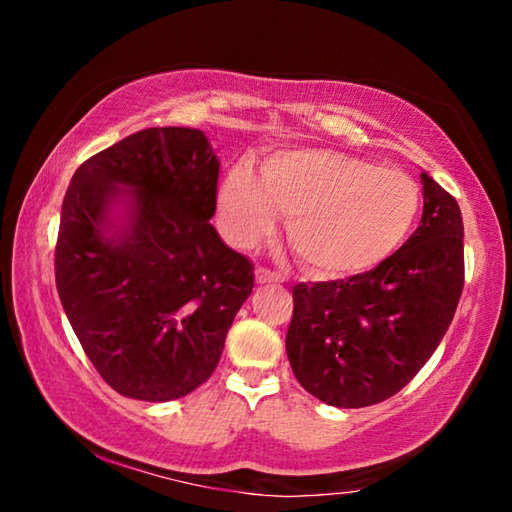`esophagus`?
<instances>
[{"label":"esophagus","instance_id":"obj_1","mask_svg":"<svg viewBox=\"0 0 512 512\" xmlns=\"http://www.w3.org/2000/svg\"><path fill=\"white\" fill-rule=\"evenodd\" d=\"M255 280L257 284H271V282H284V275L271 271V268L266 266H257L255 268Z\"/></svg>","mask_w":512,"mask_h":512}]
</instances>
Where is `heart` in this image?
Instances as JSON below:
<instances>
[{"label": "heart", "mask_w": 512, "mask_h": 512, "mask_svg": "<svg viewBox=\"0 0 512 512\" xmlns=\"http://www.w3.org/2000/svg\"><path fill=\"white\" fill-rule=\"evenodd\" d=\"M420 187L397 169L332 149L280 151L262 164L230 169L219 212L235 244L268 235L287 214V239L309 271L345 277L370 271L409 237L420 212Z\"/></svg>", "instance_id": "b5f03b06"}]
</instances>
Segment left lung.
Masks as SVG:
<instances>
[{
    "label": "left lung",
    "mask_w": 512,
    "mask_h": 512,
    "mask_svg": "<svg viewBox=\"0 0 512 512\" xmlns=\"http://www.w3.org/2000/svg\"><path fill=\"white\" fill-rule=\"evenodd\" d=\"M418 230L379 266L345 280L293 287L287 354L307 393L361 409L400 393L436 352L465 282L456 198L420 173Z\"/></svg>",
    "instance_id": "left-lung-1"
}]
</instances>
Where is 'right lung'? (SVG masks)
Instances as JSON below:
<instances>
[{"instance_id": "obj_1", "label": "right lung", "mask_w": 512, "mask_h": 512, "mask_svg": "<svg viewBox=\"0 0 512 512\" xmlns=\"http://www.w3.org/2000/svg\"><path fill=\"white\" fill-rule=\"evenodd\" d=\"M219 160L203 131L144 128L85 160L63 198L56 289L85 354L119 395L178 400L212 377L253 262L210 219ZM132 189L108 236L107 210Z\"/></svg>"}]
</instances>
